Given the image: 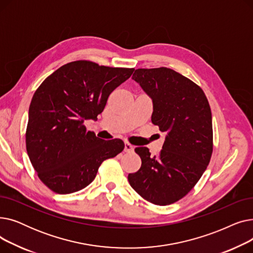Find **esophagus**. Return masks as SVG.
<instances>
[{
    "label": "esophagus",
    "instance_id": "obj_1",
    "mask_svg": "<svg viewBox=\"0 0 253 253\" xmlns=\"http://www.w3.org/2000/svg\"><path fill=\"white\" fill-rule=\"evenodd\" d=\"M133 150H134L133 145L130 144L129 142H125V145H124V151H125L126 153H131V152H133Z\"/></svg>",
    "mask_w": 253,
    "mask_h": 253
}]
</instances>
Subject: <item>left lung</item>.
Masks as SVG:
<instances>
[{"label":"left lung","mask_w":253,"mask_h":253,"mask_svg":"<svg viewBox=\"0 0 253 253\" xmlns=\"http://www.w3.org/2000/svg\"><path fill=\"white\" fill-rule=\"evenodd\" d=\"M132 80L153 101L152 122L166 132L161 153H135L141 166L128 180L134 191L156 205H169L187 195L206 170L212 154V117L203 90L167 68L138 69Z\"/></svg>","instance_id":"obj_1"}]
</instances>
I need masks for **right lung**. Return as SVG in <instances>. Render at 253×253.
I'll list each match as a JSON object with an SVG mask.
<instances>
[{
    "mask_svg": "<svg viewBox=\"0 0 253 253\" xmlns=\"http://www.w3.org/2000/svg\"><path fill=\"white\" fill-rule=\"evenodd\" d=\"M133 71L73 61L36 90L29 110L26 151L39 178L50 190L63 195L86 188L101 163L124 150L121 139L98 138L83 123L97 120L111 93Z\"/></svg>",
    "mask_w": 253,
    "mask_h": 253,
    "instance_id": "obj_1",
    "label": "right lung"
}]
</instances>
